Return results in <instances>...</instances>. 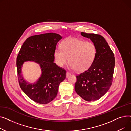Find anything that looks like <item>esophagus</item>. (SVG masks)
I'll list each match as a JSON object with an SVG mask.
<instances>
[{
    "instance_id": "esophagus-1",
    "label": "esophagus",
    "mask_w": 131,
    "mask_h": 131,
    "mask_svg": "<svg viewBox=\"0 0 131 131\" xmlns=\"http://www.w3.org/2000/svg\"><path fill=\"white\" fill-rule=\"evenodd\" d=\"M70 75H71V73H70L69 72L67 71V72H66V77H67V78H68V77L70 76Z\"/></svg>"
}]
</instances>
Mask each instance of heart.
I'll return each mask as SVG.
<instances>
[{
    "instance_id": "heart-1",
    "label": "heart",
    "mask_w": 131,
    "mask_h": 131,
    "mask_svg": "<svg viewBox=\"0 0 131 131\" xmlns=\"http://www.w3.org/2000/svg\"><path fill=\"white\" fill-rule=\"evenodd\" d=\"M61 49L54 52L55 62L63 67L68 61L71 67L79 72L89 69L92 65L97 54V48L91 42H85L77 38H69L62 41Z\"/></svg>"
}]
</instances>
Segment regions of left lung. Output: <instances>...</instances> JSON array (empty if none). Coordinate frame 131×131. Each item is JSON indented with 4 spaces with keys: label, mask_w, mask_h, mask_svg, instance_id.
I'll return each instance as SVG.
<instances>
[{
    "label": "left lung",
    "mask_w": 131,
    "mask_h": 131,
    "mask_svg": "<svg viewBox=\"0 0 131 131\" xmlns=\"http://www.w3.org/2000/svg\"><path fill=\"white\" fill-rule=\"evenodd\" d=\"M81 35L92 41L97 48V54L90 67L77 76L75 90L86 101L97 100L112 85L115 65L114 54L100 34L81 32Z\"/></svg>",
    "instance_id": "obj_1"
}]
</instances>
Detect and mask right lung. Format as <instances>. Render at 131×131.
Returning <instances> with one entry per match:
<instances>
[{
    "mask_svg": "<svg viewBox=\"0 0 131 131\" xmlns=\"http://www.w3.org/2000/svg\"><path fill=\"white\" fill-rule=\"evenodd\" d=\"M62 37L57 33H48L31 36L25 41L16 58L19 86L25 94L38 104H46L56 98L59 84L66 78L64 68L54 63L56 46ZM34 61L41 68L42 74L34 84L24 80L21 75L24 61Z\"/></svg>",
    "mask_w": 131,
    "mask_h": 131,
    "instance_id": "1",
    "label": "right lung"
}]
</instances>
